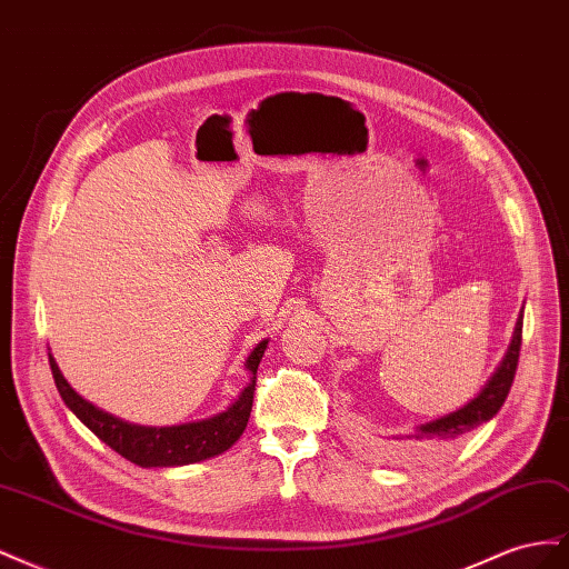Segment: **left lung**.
<instances>
[{
	"mask_svg": "<svg viewBox=\"0 0 569 569\" xmlns=\"http://www.w3.org/2000/svg\"><path fill=\"white\" fill-rule=\"evenodd\" d=\"M522 316H525V306L518 316V322H515L512 339L508 343V351L503 356L501 363L493 370V375L487 380V385L481 387V391L470 399L458 410L449 412V416L435 418L429 422L418 425L412 432L406 435H391L389 441L380 449L387 456H410L412 451L422 449V446H432L439 441H453L462 435L472 432L475 427L489 422L501 406L508 399V391L515 380V370H518V358H520V347H522Z\"/></svg>",
	"mask_w": 569,
	"mask_h": 569,
	"instance_id": "left-lung-1",
	"label": "left lung"
}]
</instances>
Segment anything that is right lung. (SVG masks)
I'll use <instances>...</instances> for the list:
<instances>
[{"mask_svg": "<svg viewBox=\"0 0 569 569\" xmlns=\"http://www.w3.org/2000/svg\"><path fill=\"white\" fill-rule=\"evenodd\" d=\"M268 349V339L258 341L256 349L244 360L249 372V385L239 391L237 399L218 416H211L197 422H182L170 427H149L132 425L120 420L111 412L97 408L88 399L68 385L63 372L59 370L54 356L49 353L51 375H54L57 389L63 403L73 410V416L104 441L116 453L128 458L140 468H178V465H192L226 453L230 446L242 437L247 429L253 391H256V370Z\"/></svg>", "mask_w": 569, "mask_h": 569, "instance_id": "add662e5", "label": "right lung"}]
</instances>
